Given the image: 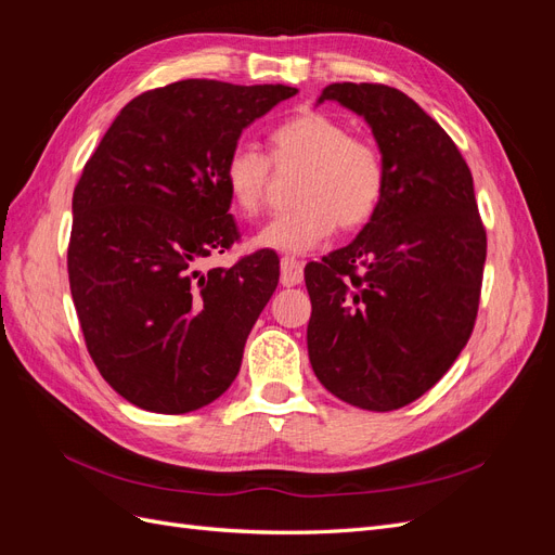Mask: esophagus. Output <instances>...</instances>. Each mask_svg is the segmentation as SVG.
Instances as JSON below:
<instances>
[{"mask_svg": "<svg viewBox=\"0 0 555 555\" xmlns=\"http://www.w3.org/2000/svg\"><path fill=\"white\" fill-rule=\"evenodd\" d=\"M280 273V282L284 287H296V284L304 282V263L294 257H282Z\"/></svg>", "mask_w": 555, "mask_h": 555, "instance_id": "34e87169", "label": "esophagus"}]
</instances>
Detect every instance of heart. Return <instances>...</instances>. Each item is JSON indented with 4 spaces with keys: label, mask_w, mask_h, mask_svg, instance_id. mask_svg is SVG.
<instances>
[{
    "label": "heart",
    "mask_w": 555,
    "mask_h": 555,
    "mask_svg": "<svg viewBox=\"0 0 555 555\" xmlns=\"http://www.w3.org/2000/svg\"><path fill=\"white\" fill-rule=\"evenodd\" d=\"M271 159L257 145L241 143L224 162V184L238 212L255 217L266 204L271 162L278 169L304 166L294 190L298 206L275 215L255 245L300 255L331 238L335 227L357 231L375 217L386 192V162L367 139L351 137L345 122L306 111L278 125Z\"/></svg>",
    "instance_id": "heart-1"
}]
</instances>
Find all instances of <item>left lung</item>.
<instances>
[{
  "label": "left lung",
  "mask_w": 555,
  "mask_h": 555,
  "mask_svg": "<svg viewBox=\"0 0 555 555\" xmlns=\"http://www.w3.org/2000/svg\"><path fill=\"white\" fill-rule=\"evenodd\" d=\"M326 99L365 117L389 178L359 236L306 266L308 354L333 396L391 412L433 389L473 335L486 229L456 143L408 94L333 82Z\"/></svg>",
  "instance_id": "left-lung-1"
}]
</instances>
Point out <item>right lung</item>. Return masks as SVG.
Instances as JSON below:
<instances>
[{
  "instance_id": "add662e5",
  "label": "right lung",
  "mask_w": 555,
  "mask_h": 555,
  "mask_svg": "<svg viewBox=\"0 0 555 555\" xmlns=\"http://www.w3.org/2000/svg\"><path fill=\"white\" fill-rule=\"evenodd\" d=\"M298 90L178 80L120 111L74 190L66 268L96 371L131 405L184 414L236 379L280 280L273 249L201 271L241 233L224 162L241 133Z\"/></svg>"
}]
</instances>
